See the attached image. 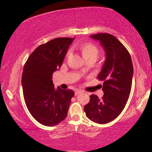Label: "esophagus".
I'll return each instance as SVG.
<instances>
[{
	"mask_svg": "<svg viewBox=\"0 0 152 152\" xmlns=\"http://www.w3.org/2000/svg\"><path fill=\"white\" fill-rule=\"evenodd\" d=\"M81 93H82V91H76L75 92V95L76 96V95H78L79 94H81Z\"/></svg>",
	"mask_w": 152,
	"mask_h": 152,
	"instance_id": "esophagus-1",
	"label": "esophagus"
}]
</instances>
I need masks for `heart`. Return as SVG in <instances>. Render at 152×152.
Returning a JSON list of instances; mask_svg holds the SVG:
<instances>
[{
	"label": "heart",
	"mask_w": 152,
	"mask_h": 152,
	"mask_svg": "<svg viewBox=\"0 0 152 152\" xmlns=\"http://www.w3.org/2000/svg\"><path fill=\"white\" fill-rule=\"evenodd\" d=\"M78 49L86 61H95L99 57L100 53H101L100 49L97 45L89 42L80 43L78 46ZM69 53H70V51H68L67 55H68Z\"/></svg>",
	"instance_id": "heart-1"
}]
</instances>
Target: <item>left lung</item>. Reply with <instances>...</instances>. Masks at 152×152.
Returning <instances> with one entry per match:
<instances>
[{"label": "left lung", "mask_w": 152, "mask_h": 152, "mask_svg": "<svg viewBox=\"0 0 152 152\" xmlns=\"http://www.w3.org/2000/svg\"><path fill=\"white\" fill-rule=\"evenodd\" d=\"M90 37L99 41L106 52V60L97 77L103 82L101 86L104 95L99 99L91 94L84 110L92 121L105 124L119 116L125 107L132 89L133 67L129 51L115 36L97 33Z\"/></svg>", "instance_id": "obj_1"}]
</instances>
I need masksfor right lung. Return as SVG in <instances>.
Returning a JSON list of instances; mask_svg holds the SVG:
<instances>
[{
    "instance_id": "add662e5",
    "label": "right lung",
    "mask_w": 152,
    "mask_h": 152,
    "mask_svg": "<svg viewBox=\"0 0 152 152\" xmlns=\"http://www.w3.org/2000/svg\"><path fill=\"white\" fill-rule=\"evenodd\" d=\"M74 38L58 37L40 45L25 62L21 83L25 104L41 124L54 126L65 119L74 92L55 89L52 75L60 68Z\"/></svg>"
}]
</instances>
